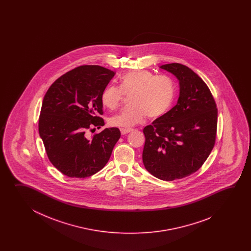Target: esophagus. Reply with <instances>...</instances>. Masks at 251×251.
Returning <instances> with one entry per match:
<instances>
[{
    "label": "esophagus",
    "mask_w": 251,
    "mask_h": 251,
    "mask_svg": "<svg viewBox=\"0 0 251 251\" xmlns=\"http://www.w3.org/2000/svg\"><path fill=\"white\" fill-rule=\"evenodd\" d=\"M120 131H121V133H122V134H126V133L132 132V131H133V129H132V128H121V129H120Z\"/></svg>",
    "instance_id": "34e87169"
}]
</instances>
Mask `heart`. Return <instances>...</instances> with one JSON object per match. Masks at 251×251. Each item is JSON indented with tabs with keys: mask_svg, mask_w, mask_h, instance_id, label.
Wrapping results in <instances>:
<instances>
[{
	"mask_svg": "<svg viewBox=\"0 0 251 251\" xmlns=\"http://www.w3.org/2000/svg\"><path fill=\"white\" fill-rule=\"evenodd\" d=\"M124 94L129 95L130 106L109 118V124L118 127H131L143 123L146 116L158 118L171 107L176 88L173 80L147 70L128 72L119 79V88L107 85L102 91V105L109 110L118 108Z\"/></svg>",
	"mask_w": 251,
	"mask_h": 251,
	"instance_id": "b5f03b06",
	"label": "heart"
}]
</instances>
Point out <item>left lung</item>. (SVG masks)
<instances>
[{
	"instance_id": "8db88e82",
	"label": "left lung",
	"mask_w": 251,
	"mask_h": 251,
	"mask_svg": "<svg viewBox=\"0 0 251 251\" xmlns=\"http://www.w3.org/2000/svg\"><path fill=\"white\" fill-rule=\"evenodd\" d=\"M160 69L178 80L176 106L144 129V167L152 176L172 181L198 171L215 142L217 108L207 85L194 71L180 64Z\"/></svg>"
}]
</instances>
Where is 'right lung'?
<instances>
[{"label":"right lung","mask_w":251,"mask_h":251,"mask_svg":"<svg viewBox=\"0 0 251 251\" xmlns=\"http://www.w3.org/2000/svg\"><path fill=\"white\" fill-rule=\"evenodd\" d=\"M116 73L99 65H83L55 80L43 99L38 132L48 159L70 177L84 178L102 170L120 138L117 127L89 137L86 130L105 123L102 91Z\"/></svg>","instance_id":"1"}]
</instances>
